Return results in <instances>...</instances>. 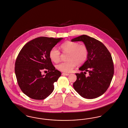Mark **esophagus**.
Instances as JSON below:
<instances>
[{"mask_svg":"<svg viewBox=\"0 0 128 128\" xmlns=\"http://www.w3.org/2000/svg\"><path fill=\"white\" fill-rule=\"evenodd\" d=\"M69 73H62V75H65V76H68L69 75Z\"/></svg>","mask_w":128,"mask_h":128,"instance_id":"obj_1","label":"esophagus"}]
</instances>
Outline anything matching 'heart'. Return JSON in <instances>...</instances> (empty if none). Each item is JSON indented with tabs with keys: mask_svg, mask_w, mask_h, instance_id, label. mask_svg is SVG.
<instances>
[{
	"mask_svg": "<svg viewBox=\"0 0 128 128\" xmlns=\"http://www.w3.org/2000/svg\"><path fill=\"white\" fill-rule=\"evenodd\" d=\"M63 52L68 53L66 62H62L56 65V68L61 72H70L76 65L83 64L88 56V49L85 45H79L78 43L70 41H66L61 45ZM60 53L56 48H53L49 53V56L52 62H58Z\"/></svg>",
	"mask_w": 128,
	"mask_h": 128,
	"instance_id": "1",
	"label": "heart"
}]
</instances>
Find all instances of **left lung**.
Masks as SVG:
<instances>
[{
    "label": "left lung",
    "instance_id": "8db88e82",
    "mask_svg": "<svg viewBox=\"0 0 128 128\" xmlns=\"http://www.w3.org/2000/svg\"><path fill=\"white\" fill-rule=\"evenodd\" d=\"M71 41H82L88 51L87 60L78 68L84 73H76L74 88L84 98L98 97L106 92L112 79L114 65L111 54L100 41L87 35L78 36ZM86 72L89 73L88 77L84 75Z\"/></svg>",
    "mask_w": 128,
    "mask_h": 128
}]
</instances>
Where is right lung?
Here are the masks:
<instances>
[{
    "label": "right lung",
    "instance_id": "add662e5",
    "mask_svg": "<svg viewBox=\"0 0 128 128\" xmlns=\"http://www.w3.org/2000/svg\"><path fill=\"white\" fill-rule=\"evenodd\" d=\"M63 38L38 37L28 42L21 50L16 59L15 72L21 90L28 97L41 100L53 92V84L62 73L53 65L49 53ZM43 70L49 72L42 75Z\"/></svg>",
    "mask_w": 128,
    "mask_h": 128
}]
</instances>
